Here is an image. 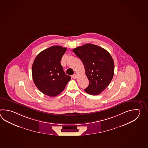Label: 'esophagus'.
Listing matches in <instances>:
<instances>
[{"label": "esophagus", "instance_id": "1", "mask_svg": "<svg viewBox=\"0 0 148 148\" xmlns=\"http://www.w3.org/2000/svg\"><path fill=\"white\" fill-rule=\"evenodd\" d=\"M77 75H76V74H75V75H72L71 77H72V78H73V79H76L77 78Z\"/></svg>", "mask_w": 148, "mask_h": 148}]
</instances>
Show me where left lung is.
Instances as JSON below:
<instances>
[{"label": "left lung", "mask_w": 148, "mask_h": 148, "mask_svg": "<svg viewBox=\"0 0 148 148\" xmlns=\"http://www.w3.org/2000/svg\"><path fill=\"white\" fill-rule=\"evenodd\" d=\"M84 64L89 86L88 94L97 95L106 89L113 77L114 63L110 53L94 44H86L73 49Z\"/></svg>", "instance_id": "left-lung-1"}]
</instances>
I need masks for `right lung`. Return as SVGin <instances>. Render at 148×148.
<instances>
[{
  "label": "right lung",
  "mask_w": 148,
  "mask_h": 148,
  "mask_svg": "<svg viewBox=\"0 0 148 148\" xmlns=\"http://www.w3.org/2000/svg\"><path fill=\"white\" fill-rule=\"evenodd\" d=\"M66 47L52 46L42 51L32 65V77L36 87L44 94L55 97L64 89L71 79L63 71L60 61Z\"/></svg>",
  "instance_id": "obj_1"
}]
</instances>
